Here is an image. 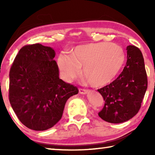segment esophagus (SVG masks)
<instances>
[{"label":"esophagus","instance_id":"34e87169","mask_svg":"<svg viewBox=\"0 0 155 155\" xmlns=\"http://www.w3.org/2000/svg\"><path fill=\"white\" fill-rule=\"evenodd\" d=\"M79 93L81 94H87L88 93V91L83 90V89H79Z\"/></svg>","mask_w":155,"mask_h":155}]
</instances>
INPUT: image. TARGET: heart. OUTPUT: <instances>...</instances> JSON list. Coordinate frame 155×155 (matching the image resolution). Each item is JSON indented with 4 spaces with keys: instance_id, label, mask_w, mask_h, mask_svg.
<instances>
[{
    "instance_id": "1",
    "label": "heart",
    "mask_w": 155,
    "mask_h": 155,
    "mask_svg": "<svg viewBox=\"0 0 155 155\" xmlns=\"http://www.w3.org/2000/svg\"><path fill=\"white\" fill-rule=\"evenodd\" d=\"M125 61L121 46L115 44L100 42L76 47L71 55L61 54L58 65L67 82L77 78L83 68V75L94 86L109 83L116 77Z\"/></svg>"
}]
</instances>
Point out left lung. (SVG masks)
<instances>
[{"label":"left lung","mask_w":155,"mask_h":155,"mask_svg":"<svg viewBox=\"0 0 155 155\" xmlns=\"http://www.w3.org/2000/svg\"><path fill=\"white\" fill-rule=\"evenodd\" d=\"M127 51V64L121 74L98 90L105 102L99 117L114 124L128 121L137 114L148 87L142 53L135 46H128Z\"/></svg>","instance_id":"8db88e82"}]
</instances>
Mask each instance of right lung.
Segmentation results:
<instances>
[{
    "instance_id": "add662e5",
    "label": "right lung",
    "mask_w": 155,
    "mask_h": 155,
    "mask_svg": "<svg viewBox=\"0 0 155 155\" xmlns=\"http://www.w3.org/2000/svg\"><path fill=\"white\" fill-rule=\"evenodd\" d=\"M55 51L40 44L20 50L9 72V102L20 121L34 130H45L61 120L68 99L77 87L59 78Z\"/></svg>"
}]
</instances>
